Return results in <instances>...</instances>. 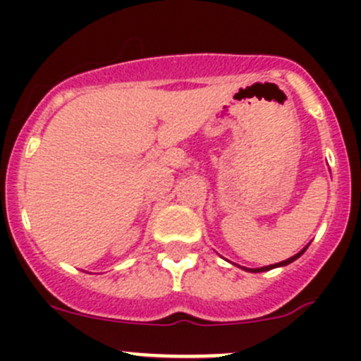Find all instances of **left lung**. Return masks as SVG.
<instances>
[{
  "label": "left lung",
  "mask_w": 361,
  "mask_h": 361,
  "mask_svg": "<svg viewBox=\"0 0 361 361\" xmlns=\"http://www.w3.org/2000/svg\"><path fill=\"white\" fill-rule=\"evenodd\" d=\"M305 250H307V246H305V248L302 250V251H298L297 255H293V257H290L288 260H283V262H279V264H274V265H265V267H260V269H246V271H250V272H264V271H271V269H274V267H283V265H288V264H292L293 260H297V258L300 257V255L304 253Z\"/></svg>",
  "instance_id": "1"
}]
</instances>
